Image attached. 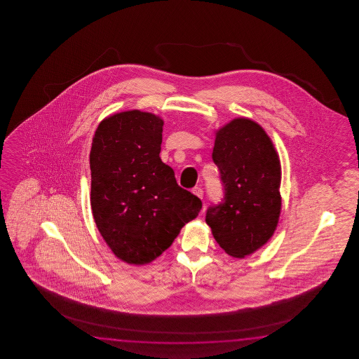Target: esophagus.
Instances as JSON below:
<instances>
[{"label": "esophagus", "mask_w": 359, "mask_h": 359, "mask_svg": "<svg viewBox=\"0 0 359 359\" xmlns=\"http://www.w3.org/2000/svg\"><path fill=\"white\" fill-rule=\"evenodd\" d=\"M192 192H194L198 198H203V196H204V191H203L201 187H198V186L194 187V189H192Z\"/></svg>", "instance_id": "obj_1"}]
</instances>
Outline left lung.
Here are the masks:
<instances>
[{
  "label": "left lung",
  "instance_id": "obj_1",
  "mask_svg": "<svg viewBox=\"0 0 359 359\" xmlns=\"http://www.w3.org/2000/svg\"><path fill=\"white\" fill-rule=\"evenodd\" d=\"M214 164L223 198L206 210L215 241L231 257L244 258L267 243L281 210V167L267 133L250 119H235L217 132Z\"/></svg>",
  "mask_w": 359,
  "mask_h": 359
}]
</instances>
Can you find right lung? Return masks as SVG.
I'll return each instance as SVG.
<instances>
[{
    "label": "right lung",
    "instance_id": "obj_1",
    "mask_svg": "<svg viewBox=\"0 0 359 359\" xmlns=\"http://www.w3.org/2000/svg\"><path fill=\"white\" fill-rule=\"evenodd\" d=\"M163 121L130 110L100 123L90 154L96 226L119 259L146 264L165 252L201 200L161 161Z\"/></svg>",
    "mask_w": 359,
    "mask_h": 359
}]
</instances>
